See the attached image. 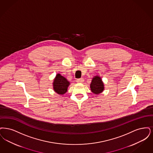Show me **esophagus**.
Masks as SVG:
<instances>
[{
  "mask_svg": "<svg viewBox=\"0 0 153 153\" xmlns=\"http://www.w3.org/2000/svg\"><path fill=\"white\" fill-rule=\"evenodd\" d=\"M76 82L78 83H82L84 82V79L83 78H80V79H78L76 80Z\"/></svg>",
  "mask_w": 153,
  "mask_h": 153,
  "instance_id": "esophagus-1",
  "label": "esophagus"
}]
</instances>
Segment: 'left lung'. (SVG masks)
Segmentation results:
<instances>
[{
  "instance_id": "obj_1",
  "label": "left lung",
  "mask_w": 153,
  "mask_h": 153,
  "mask_svg": "<svg viewBox=\"0 0 153 153\" xmlns=\"http://www.w3.org/2000/svg\"><path fill=\"white\" fill-rule=\"evenodd\" d=\"M91 91L95 94H99L104 90V85L99 76H94L90 84Z\"/></svg>"
}]
</instances>
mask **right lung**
I'll return each instance as SVG.
<instances>
[{
    "label": "right lung",
    "mask_w": 153,
    "mask_h": 153,
    "mask_svg": "<svg viewBox=\"0 0 153 153\" xmlns=\"http://www.w3.org/2000/svg\"><path fill=\"white\" fill-rule=\"evenodd\" d=\"M69 85L70 82L60 74H58L53 80V90L58 94L66 93Z\"/></svg>",
    "instance_id": "add662e5"
}]
</instances>
